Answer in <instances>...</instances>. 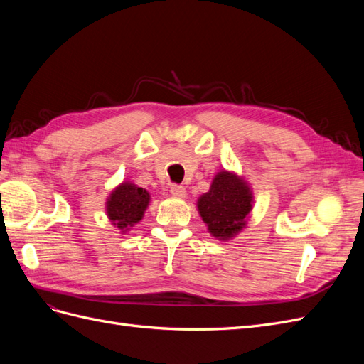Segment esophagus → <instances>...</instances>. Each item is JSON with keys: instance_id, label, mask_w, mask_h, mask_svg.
I'll return each mask as SVG.
<instances>
[{"instance_id": "1", "label": "esophagus", "mask_w": 364, "mask_h": 364, "mask_svg": "<svg viewBox=\"0 0 364 364\" xmlns=\"http://www.w3.org/2000/svg\"><path fill=\"white\" fill-rule=\"evenodd\" d=\"M170 193H171V196H174V197H179V199H182V197L186 196L185 186L178 185V183H173V185L170 186Z\"/></svg>"}]
</instances>
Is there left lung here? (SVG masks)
Listing matches in <instances>:
<instances>
[{"label":"left lung","mask_w":364,"mask_h":364,"mask_svg":"<svg viewBox=\"0 0 364 364\" xmlns=\"http://www.w3.org/2000/svg\"><path fill=\"white\" fill-rule=\"evenodd\" d=\"M202 220L215 238L228 240L238 234L246 225L252 209V193L238 176L220 171L211 188L197 200Z\"/></svg>","instance_id":"obj_1"}]
</instances>
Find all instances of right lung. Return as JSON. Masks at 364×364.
I'll list each match as a JSON object with an SVG mask.
<instances>
[{"mask_svg": "<svg viewBox=\"0 0 364 364\" xmlns=\"http://www.w3.org/2000/svg\"><path fill=\"white\" fill-rule=\"evenodd\" d=\"M149 200L150 194L144 188L124 182L117 186L107 199V217L118 229L127 230L144 215Z\"/></svg>", "mask_w": 364, "mask_h": 364, "instance_id": "right-lung-1", "label": "right lung"}]
</instances>
